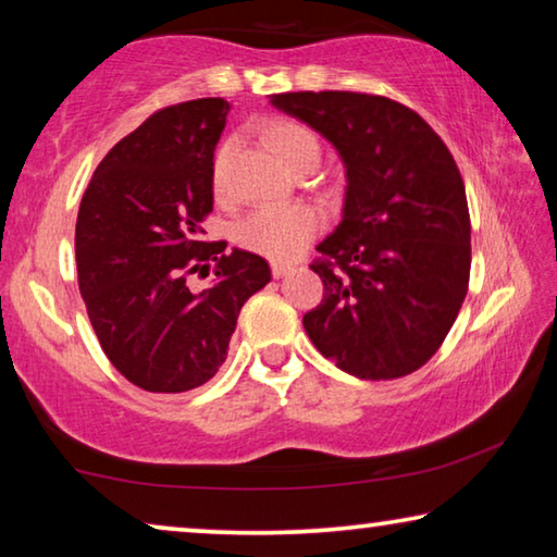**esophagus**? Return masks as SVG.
Here are the masks:
<instances>
[{
  "label": "esophagus",
  "mask_w": 557,
  "mask_h": 557,
  "mask_svg": "<svg viewBox=\"0 0 557 557\" xmlns=\"http://www.w3.org/2000/svg\"><path fill=\"white\" fill-rule=\"evenodd\" d=\"M287 272H292V265H289V262H282V260H275V262H272V275H275L277 280H280V277H285Z\"/></svg>",
  "instance_id": "obj_1"
}]
</instances>
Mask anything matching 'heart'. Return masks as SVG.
<instances>
[{
	"mask_svg": "<svg viewBox=\"0 0 557 557\" xmlns=\"http://www.w3.org/2000/svg\"><path fill=\"white\" fill-rule=\"evenodd\" d=\"M268 147L282 164L292 172H301L307 166H317L322 157V143L317 132L305 122L292 117L270 120L262 129ZM233 143H221L213 154L211 182L215 196L228 191V166H231ZM322 228V213L309 203H280L262 206V209L245 215L235 228V240L243 248L272 260L295 258L309 245V240Z\"/></svg>",
	"mask_w": 557,
	"mask_h": 557,
	"instance_id": "heart-1",
	"label": "heart"
}]
</instances>
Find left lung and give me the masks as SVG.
<instances>
[{"instance_id":"1","label":"left lung","mask_w":557,"mask_h":557,"mask_svg":"<svg viewBox=\"0 0 557 557\" xmlns=\"http://www.w3.org/2000/svg\"><path fill=\"white\" fill-rule=\"evenodd\" d=\"M342 157V223L317 245L324 299L301 324L317 351L361 381L425 366L467 297L471 225L447 145L418 112L383 96L282 92Z\"/></svg>"}]
</instances>
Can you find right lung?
I'll return each instance as SVG.
<instances>
[{
  "label": "right lung",
  "mask_w": 557,
  "mask_h": 557,
  "mask_svg": "<svg viewBox=\"0 0 557 557\" xmlns=\"http://www.w3.org/2000/svg\"><path fill=\"white\" fill-rule=\"evenodd\" d=\"M228 110L223 98L157 110L110 149L81 201L75 262L90 324L110 363L149 393L211 381L243 305L272 277L256 252L201 240ZM211 267L209 288L187 287Z\"/></svg>",
  "instance_id": "obj_1"
}]
</instances>
